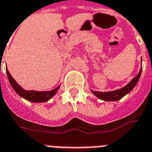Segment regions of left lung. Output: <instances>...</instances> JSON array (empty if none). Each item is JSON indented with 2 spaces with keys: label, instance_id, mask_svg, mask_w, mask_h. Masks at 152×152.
<instances>
[{
  "label": "left lung",
  "instance_id": "1",
  "mask_svg": "<svg viewBox=\"0 0 152 152\" xmlns=\"http://www.w3.org/2000/svg\"><path fill=\"white\" fill-rule=\"evenodd\" d=\"M141 73H142V67L137 76H135L127 86H125L122 89H119L115 91H111V92H99V91H94V90H91V91L99 99H102L104 101H117L122 99L124 95H126L134 89V86H136V84L140 78Z\"/></svg>",
  "mask_w": 152,
  "mask_h": 152
}]
</instances>
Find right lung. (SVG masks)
I'll use <instances>...</instances> for the list:
<instances>
[{"instance_id": "1", "label": "right lung", "mask_w": 152, "mask_h": 152, "mask_svg": "<svg viewBox=\"0 0 152 152\" xmlns=\"http://www.w3.org/2000/svg\"><path fill=\"white\" fill-rule=\"evenodd\" d=\"M6 73H7L9 81L13 87V89H15V92L17 93L19 96H21L22 98L27 99L29 102H47L56 94L57 91L59 89L60 86H58L55 89H53V90H50V91H36V90H28H28H25V89H23L21 86L15 81V79L12 77V76L7 70H6Z\"/></svg>"}]
</instances>
